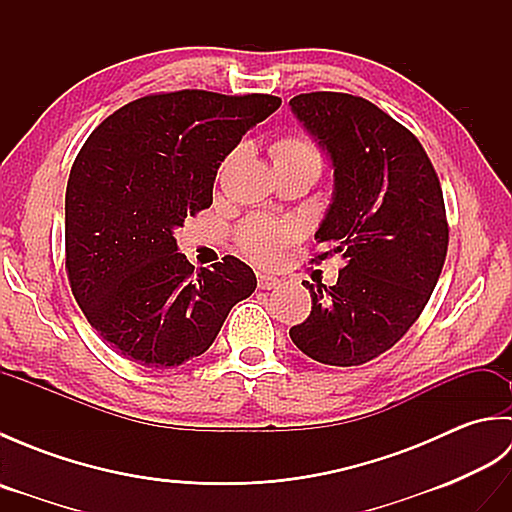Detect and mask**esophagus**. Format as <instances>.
Segmentation results:
<instances>
[{
  "label": "esophagus",
  "mask_w": 512,
  "mask_h": 512,
  "mask_svg": "<svg viewBox=\"0 0 512 512\" xmlns=\"http://www.w3.org/2000/svg\"><path fill=\"white\" fill-rule=\"evenodd\" d=\"M279 284H281V281L277 277H273V275H257V286L262 288V290H273Z\"/></svg>",
  "instance_id": "34e87169"
}]
</instances>
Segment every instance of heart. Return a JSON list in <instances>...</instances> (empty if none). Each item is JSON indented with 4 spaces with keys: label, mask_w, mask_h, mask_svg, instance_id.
I'll return each mask as SVG.
<instances>
[{
    "label": "heart",
    "mask_w": 512,
    "mask_h": 512,
    "mask_svg": "<svg viewBox=\"0 0 512 512\" xmlns=\"http://www.w3.org/2000/svg\"><path fill=\"white\" fill-rule=\"evenodd\" d=\"M275 165H308L321 169V151L310 138L284 136L270 147ZM239 248L257 264L275 262L277 255L292 239V228L273 220H248L239 228Z\"/></svg>",
    "instance_id": "obj_1"
}]
</instances>
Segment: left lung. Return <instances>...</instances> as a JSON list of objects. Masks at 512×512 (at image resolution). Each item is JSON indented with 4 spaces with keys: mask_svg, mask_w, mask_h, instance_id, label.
<instances>
[{
    "mask_svg": "<svg viewBox=\"0 0 512 512\" xmlns=\"http://www.w3.org/2000/svg\"><path fill=\"white\" fill-rule=\"evenodd\" d=\"M290 107L334 169L314 233L330 250L317 259L345 262L330 288L303 281L312 310L290 339L319 363L363 365L407 334L438 284L449 246L440 180L418 138L361 96L310 92Z\"/></svg>",
    "mask_w": 512,
    "mask_h": 512,
    "instance_id": "left-lung-1",
    "label": "left lung"
}]
</instances>
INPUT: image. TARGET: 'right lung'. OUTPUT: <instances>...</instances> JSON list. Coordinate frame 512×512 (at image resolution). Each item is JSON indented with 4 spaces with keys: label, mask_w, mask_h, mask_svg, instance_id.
<instances>
[{
    "label": "right lung",
    "mask_w": 512,
    "mask_h": 512,
    "mask_svg": "<svg viewBox=\"0 0 512 512\" xmlns=\"http://www.w3.org/2000/svg\"><path fill=\"white\" fill-rule=\"evenodd\" d=\"M281 105L270 94H151L94 129L65 189V270L85 319L145 367L209 350L253 268L224 257L193 273L173 231L213 202L224 158Z\"/></svg>",
    "instance_id": "add662e5"
}]
</instances>
